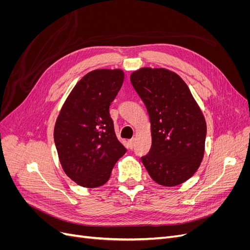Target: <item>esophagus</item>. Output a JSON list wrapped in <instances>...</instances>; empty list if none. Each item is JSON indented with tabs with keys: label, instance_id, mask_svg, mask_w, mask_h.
Masks as SVG:
<instances>
[{
	"label": "esophagus",
	"instance_id": "1",
	"mask_svg": "<svg viewBox=\"0 0 250 250\" xmlns=\"http://www.w3.org/2000/svg\"><path fill=\"white\" fill-rule=\"evenodd\" d=\"M128 143H129V146H130V148L132 149V148L134 147V145H135V139L133 138V139L129 140V141H128Z\"/></svg>",
	"mask_w": 250,
	"mask_h": 250
}]
</instances>
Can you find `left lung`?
I'll return each instance as SVG.
<instances>
[{
  "instance_id": "obj_1",
  "label": "left lung",
  "mask_w": 250,
  "mask_h": 250,
  "mask_svg": "<svg viewBox=\"0 0 250 250\" xmlns=\"http://www.w3.org/2000/svg\"><path fill=\"white\" fill-rule=\"evenodd\" d=\"M149 113L152 145L142 162L155 183L174 187L198 170L204 155L207 123L190 88L167 69L142 67L130 75Z\"/></svg>"
}]
</instances>
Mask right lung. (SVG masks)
<instances>
[{"instance_id": "obj_1", "label": "right lung", "mask_w": 250, "mask_h": 250, "mask_svg": "<svg viewBox=\"0 0 250 250\" xmlns=\"http://www.w3.org/2000/svg\"><path fill=\"white\" fill-rule=\"evenodd\" d=\"M120 69L87 73L67 96L54 128V142L64 173L77 185L106 184L126 148L119 142L109 115L123 84Z\"/></svg>"}]
</instances>
